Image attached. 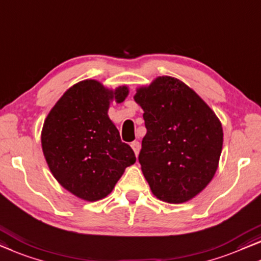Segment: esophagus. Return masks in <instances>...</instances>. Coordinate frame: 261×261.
<instances>
[{
    "label": "esophagus",
    "instance_id": "34e87169",
    "mask_svg": "<svg viewBox=\"0 0 261 261\" xmlns=\"http://www.w3.org/2000/svg\"><path fill=\"white\" fill-rule=\"evenodd\" d=\"M130 147L133 148L135 155H138L139 152H140V147H141V146H140V142L139 141H133L130 143Z\"/></svg>",
    "mask_w": 261,
    "mask_h": 261
}]
</instances>
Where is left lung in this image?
I'll return each instance as SVG.
<instances>
[{
  "label": "left lung",
  "mask_w": 261,
  "mask_h": 261,
  "mask_svg": "<svg viewBox=\"0 0 261 261\" xmlns=\"http://www.w3.org/2000/svg\"><path fill=\"white\" fill-rule=\"evenodd\" d=\"M147 133L138 160L153 194L181 203L200 193L215 174L222 128L214 112L177 79L160 76L139 88Z\"/></svg>",
  "instance_id": "obj_1"
}]
</instances>
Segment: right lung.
Wrapping results in <instances>:
<instances>
[{"label":"right lung","instance_id":"right-lung-1","mask_svg":"<svg viewBox=\"0 0 261 261\" xmlns=\"http://www.w3.org/2000/svg\"><path fill=\"white\" fill-rule=\"evenodd\" d=\"M127 87L114 92L85 80L63 94L49 113L41 142L53 175L70 193L87 201L107 196L137 158L109 120V102H122Z\"/></svg>","mask_w":261,"mask_h":261}]
</instances>
